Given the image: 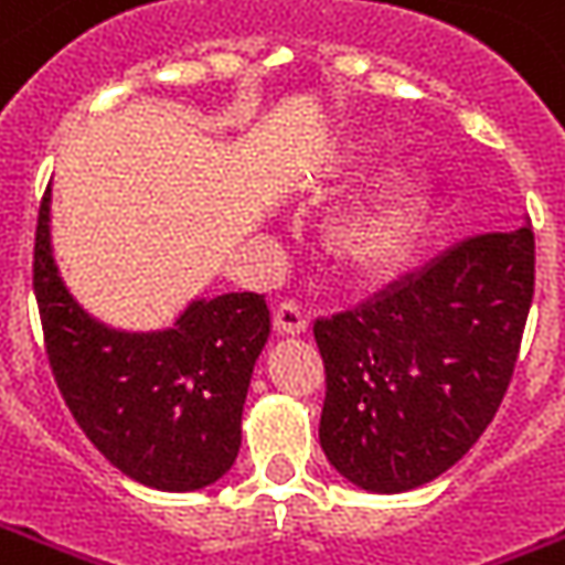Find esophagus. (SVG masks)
Returning <instances> with one entry per match:
<instances>
[{"label":"esophagus","mask_w":565,"mask_h":565,"mask_svg":"<svg viewBox=\"0 0 565 565\" xmlns=\"http://www.w3.org/2000/svg\"><path fill=\"white\" fill-rule=\"evenodd\" d=\"M275 327H278V333L296 337V333L309 330V318H306V311L296 299H284L281 306L275 309Z\"/></svg>","instance_id":"34e87169"}]
</instances>
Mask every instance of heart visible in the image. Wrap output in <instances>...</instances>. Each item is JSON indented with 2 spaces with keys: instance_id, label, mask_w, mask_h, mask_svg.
I'll list each match as a JSON object with an SVG mask.
<instances>
[{
  "instance_id": "1",
  "label": "heart",
  "mask_w": 565,
  "mask_h": 565,
  "mask_svg": "<svg viewBox=\"0 0 565 565\" xmlns=\"http://www.w3.org/2000/svg\"><path fill=\"white\" fill-rule=\"evenodd\" d=\"M419 186L413 180H397L361 211L342 220L333 247L351 269L379 271L394 266L413 242L419 223Z\"/></svg>"
}]
</instances>
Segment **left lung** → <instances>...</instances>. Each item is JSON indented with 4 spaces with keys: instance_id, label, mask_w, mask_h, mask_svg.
Masks as SVG:
<instances>
[{
    "instance_id": "1",
    "label": "left lung",
    "mask_w": 565,
    "mask_h": 565,
    "mask_svg": "<svg viewBox=\"0 0 565 565\" xmlns=\"http://www.w3.org/2000/svg\"><path fill=\"white\" fill-rule=\"evenodd\" d=\"M535 294V232H480L376 299L315 321L321 447L370 492L440 477L475 447L514 376Z\"/></svg>"
}]
</instances>
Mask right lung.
Masks as SVG:
<instances>
[{
    "instance_id": "add662e5",
    "label": "right lung",
    "mask_w": 565,
    "mask_h": 565,
    "mask_svg": "<svg viewBox=\"0 0 565 565\" xmlns=\"http://www.w3.org/2000/svg\"><path fill=\"white\" fill-rule=\"evenodd\" d=\"M33 290L51 373L88 440L146 487L192 492L232 468L256 358L269 339L263 294L192 302L171 330L116 333L90 321L57 278L49 192L39 204Z\"/></svg>"
}]
</instances>
